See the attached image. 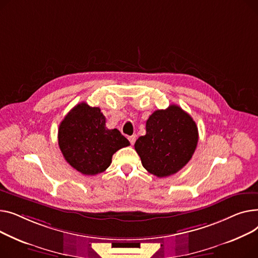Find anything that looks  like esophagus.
Segmentation results:
<instances>
[{
  "mask_svg": "<svg viewBox=\"0 0 258 258\" xmlns=\"http://www.w3.org/2000/svg\"><path fill=\"white\" fill-rule=\"evenodd\" d=\"M128 140H129V142H130V144L131 145H134V143H135V135H132V136H129L128 138Z\"/></svg>",
  "mask_w": 258,
  "mask_h": 258,
  "instance_id": "34e87169",
  "label": "esophagus"
}]
</instances>
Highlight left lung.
<instances>
[{
  "label": "left lung",
  "instance_id": "1",
  "mask_svg": "<svg viewBox=\"0 0 258 258\" xmlns=\"http://www.w3.org/2000/svg\"><path fill=\"white\" fill-rule=\"evenodd\" d=\"M192 117L177 105L158 109L146 123V135L135 142L144 168L159 178L179 172L190 160L198 144Z\"/></svg>",
  "mask_w": 258,
  "mask_h": 258
}]
</instances>
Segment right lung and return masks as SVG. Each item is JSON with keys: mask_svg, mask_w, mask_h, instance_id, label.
<instances>
[{"mask_svg": "<svg viewBox=\"0 0 258 258\" xmlns=\"http://www.w3.org/2000/svg\"><path fill=\"white\" fill-rule=\"evenodd\" d=\"M99 107L82 102L66 115L58 129V145L68 163L83 175L104 172L117 150L130 145L117 129L106 128Z\"/></svg>", "mask_w": 258, "mask_h": 258, "instance_id": "add662e5", "label": "right lung"}]
</instances>
